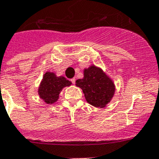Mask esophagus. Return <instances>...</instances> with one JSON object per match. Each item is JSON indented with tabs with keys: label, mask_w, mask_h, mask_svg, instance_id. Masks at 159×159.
<instances>
[{
	"label": "esophagus",
	"mask_w": 159,
	"mask_h": 159,
	"mask_svg": "<svg viewBox=\"0 0 159 159\" xmlns=\"http://www.w3.org/2000/svg\"><path fill=\"white\" fill-rule=\"evenodd\" d=\"M75 82H76L75 78H72V79H71V82H72L73 84H75Z\"/></svg>",
	"instance_id": "34e87169"
}]
</instances>
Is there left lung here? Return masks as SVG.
<instances>
[{
    "label": "left lung",
    "instance_id": "1",
    "mask_svg": "<svg viewBox=\"0 0 159 159\" xmlns=\"http://www.w3.org/2000/svg\"><path fill=\"white\" fill-rule=\"evenodd\" d=\"M76 84L82 89L86 101L95 107L105 106L115 91L113 82L95 66L85 69L84 78L77 80Z\"/></svg>",
    "mask_w": 159,
    "mask_h": 159
}]
</instances>
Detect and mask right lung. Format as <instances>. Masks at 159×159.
<instances>
[{
  "instance_id": "obj_1",
  "label": "right lung",
  "mask_w": 159,
  "mask_h": 159,
  "mask_svg": "<svg viewBox=\"0 0 159 159\" xmlns=\"http://www.w3.org/2000/svg\"><path fill=\"white\" fill-rule=\"evenodd\" d=\"M70 85L71 82L65 77H57L52 73H45L38 91L40 97L46 104H53L59 99L62 89Z\"/></svg>"
}]
</instances>
